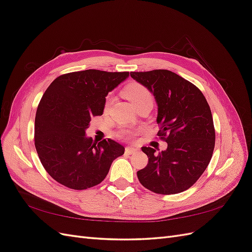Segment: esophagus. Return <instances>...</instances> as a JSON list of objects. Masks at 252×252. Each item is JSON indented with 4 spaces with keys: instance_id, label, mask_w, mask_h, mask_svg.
Instances as JSON below:
<instances>
[{
    "instance_id": "obj_1",
    "label": "esophagus",
    "mask_w": 252,
    "mask_h": 252,
    "mask_svg": "<svg viewBox=\"0 0 252 252\" xmlns=\"http://www.w3.org/2000/svg\"><path fill=\"white\" fill-rule=\"evenodd\" d=\"M139 149L136 147H133V146H128L125 148V152L128 155H132V154H135V152H138Z\"/></svg>"
}]
</instances>
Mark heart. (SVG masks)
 Returning <instances> with one entry per match:
<instances>
[{"mask_svg":"<svg viewBox=\"0 0 252 252\" xmlns=\"http://www.w3.org/2000/svg\"><path fill=\"white\" fill-rule=\"evenodd\" d=\"M124 95L132 105H135L136 103H139L143 100H146V98H150L151 100L150 91L139 83H132L130 85H128L124 89ZM131 133V131L127 130L123 132V135L129 136Z\"/></svg>","mask_w":252,"mask_h":252,"instance_id":"heart-1","label":"heart"}]
</instances>
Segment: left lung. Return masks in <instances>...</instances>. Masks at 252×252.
I'll use <instances>...</instances> for the list:
<instances>
[{"label":"left lung","mask_w":252,"mask_h":252,"mask_svg":"<svg viewBox=\"0 0 252 252\" xmlns=\"http://www.w3.org/2000/svg\"><path fill=\"white\" fill-rule=\"evenodd\" d=\"M154 94L158 105V135L167 149L142 147L148 164L138 171L141 184L159 194L185 191L210 162L216 132L209 105L202 91L179 74L165 69L130 72Z\"/></svg>","instance_id":"left-lung-1"}]
</instances>
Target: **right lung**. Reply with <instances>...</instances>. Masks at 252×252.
I'll return each mask as SVG.
<instances>
[{
  "label": "right lung",
  "mask_w": 252,
  "mask_h": 252,
  "mask_svg": "<svg viewBox=\"0 0 252 252\" xmlns=\"http://www.w3.org/2000/svg\"><path fill=\"white\" fill-rule=\"evenodd\" d=\"M129 72L95 69L60 75L45 91L34 121V145L50 177L68 188L84 190L106 178L123 145L86 136L91 118L102 116L106 96Z\"/></svg>",
  "instance_id": "add662e5"
}]
</instances>
